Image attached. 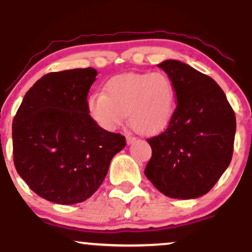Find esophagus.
I'll return each mask as SVG.
<instances>
[{
	"instance_id": "esophagus-1",
	"label": "esophagus",
	"mask_w": 252,
	"mask_h": 252,
	"mask_svg": "<svg viewBox=\"0 0 252 252\" xmlns=\"http://www.w3.org/2000/svg\"><path fill=\"white\" fill-rule=\"evenodd\" d=\"M135 141H136V138L134 137V136L126 135V143H128V144H131V143H134Z\"/></svg>"
}]
</instances>
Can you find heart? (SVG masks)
I'll use <instances>...</instances> for the list:
<instances>
[{
	"label": "heart",
	"instance_id": "1",
	"mask_svg": "<svg viewBox=\"0 0 252 252\" xmlns=\"http://www.w3.org/2000/svg\"><path fill=\"white\" fill-rule=\"evenodd\" d=\"M176 94L166 74L124 73L106 83L105 94L97 92L88 99V111L98 126L112 131L126 121L136 131L154 135L172 122Z\"/></svg>",
	"mask_w": 252,
	"mask_h": 252
}]
</instances>
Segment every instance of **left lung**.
Instances as JSON below:
<instances>
[{"instance_id": "1", "label": "left lung", "mask_w": 252, "mask_h": 252, "mask_svg": "<svg viewBox=\"0 0 252 252\" xmlns=\"http://www.w3.org/2000/svg\"><path fill=\"white\" fill-rule=\"evenodd\" d=\"M175 88V114L152 147L144 174L162 194L194 199L206 194L231 162L235 111L212 78L178 60L158 65Z\"/></svg>"}]
</instances>
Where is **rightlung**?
<instances>
[{
	"instance_id": "right-lung-1",
	"label": "right lung",
	"mask_w": 252,
	"mask_h": 252,
	"mask_svg": "<svg viewBox=\"0 0 252 252\" xmlns=\"http://www.w3.org/2000/svg\"><path fill=\"white\" fill-rule=\"evenodd\" d=\"M92 67L51 72L24 97L13 120V156L19 175L46 200L85 201L102 185L126 137L98 126L88 111Z\"/></svg>"
}]
</instances>
